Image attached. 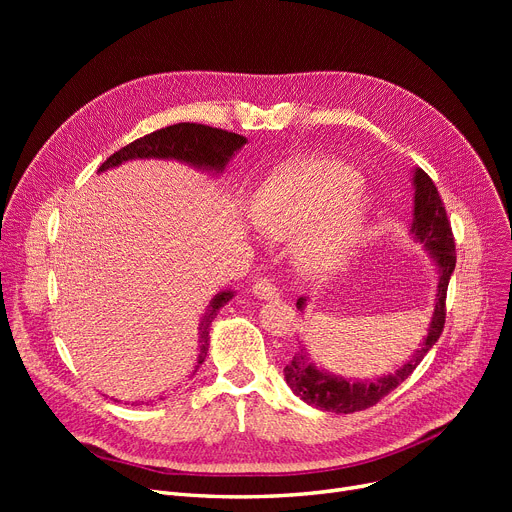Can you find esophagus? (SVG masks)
I'll return each mask as SVG.
<instances>
[{"mask_svg": "<svg viewBox=\"0 0 512 512\" xmlns=\"http://www.w3.org/2000/svg\"><path fill=\"white\" fill-rule=\"evenodd\" d=\"M251 290H253L257 299H265V301H274V299H278V294H280L270 278H257L255 284L251 286Z\"/></svg>", "mask_w": 512, "mask_h": 512, "instance_id": "esophagus-1", "label": "esophagus"}]
</instances>
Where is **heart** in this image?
Instances as JSON below:
<instances>
[{
	"mask_svg": "<svg viewBox=\"0 0 512 512\" xmlns=\"http://www.w3.org/2000/svg\"><path fill=\"white\" fill-rule=\"evenodd\" d=\"M367 218L359 174L336 159H301L267 180L253 197L251 220L270 236H292L303 272L330 274L351 255Z\"/></svg>",
	"mask_w": 512,
	"mask_h": 512,
	"instance_id": "obj_1",
	"label": "heart"
}]
</instances>
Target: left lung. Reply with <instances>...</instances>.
Wrapping results in <instances>:
<instances>
[{"mask_svg":"<svg viewBox=\"0 0 512 512\" xmlns=\"http://www.w3.org/2000/svg\"><path fill=\"white\" fill-rule=\"evenodd\" d=\"M415 182V213H413V226L411 232L415 238L427 247L440 267V280H438V294H436V309L432 315V324H429L427 336L421 344L419 351L413 355L409 363L402 365L398 371L386 375L380 380L369 382H355L348 384L342 378H334V375L317 369L313 363H309L307 351L301 348V353L294 355L288 365L284 367L286 382L292 388V392L301 396L307 405L332 411V413H355L369 409L373 405L388 396L394 388H398L405 382L409 375L415 371V367L423 361V357L429 353L440 334L444 332L446 324V290L450 276L456 265V251H454V236L450 228V220L446 215L444 201L438 193L434 180L429 178L421 168L415 170L413 176ZM307 299H299L297 307L303 311Z\"/></svg>","mask_w":512,"mask_h":512,"instance_id":"left-lung-1","label":"left lung"}]
</instances>
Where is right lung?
<instances>
[{
    "instance_id": "right-lung-1",
    "label": "right lung",
    "mask_w": 512,
    "mask_h": 512,
    "mask_svg": "<svg viewBox=\"0 0 512 512\" xmlns=\"http://www.w3.org/2000/svg\"><path fill=\"white\" fill-rule=\"evenodd\" d=\"M247 143L245 137H240L236 132H228L222 128H211L205 124H193V122H180L174 126L159 128L145 137L128 143L114 155L107 157L99 166V172L120 166L122 161L139 159V157H172L180 161H188L197 168H209V170H224L228 159L236 149ZM234 297L230 290L215 294L209 303V309L205 313V319L201 324V353L197 359L195 369L205 361L209 351V326L211 319L218 315V311ZM137 405V402H134Z\"/></svg>"
}]
</instances>
